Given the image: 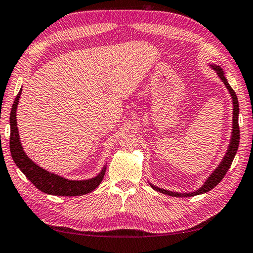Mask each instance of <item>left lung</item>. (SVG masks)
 <instances>
[{
  "mask_svg": "<svg viewBox=\"0 0 253 253\" xmlns=\"http://www.w3.org/2000/svg\"><path fill=\"white\" fill-rule=\"evenodd\" d=\"M211 67L214 71H216V73L219 76V79L222 80V82L225 84L226 89L230 92L231 97H232V102H233V126H232V136H231V141L230 144H228L227 151L225 155L220 163L218 164V167L213 171L210 177L207 178L205 183L203 184L202 187L199 188L198 190H196L194 192H175V191H170V190H166L162 189V188H159L154 186V184L150 183V186L153 188L154 190L162 192L164 195L168 196H172V197H191V196H196V195H200V194H205V192H208L210 190L215 188L217 184L220 182V180L224 178V175L226 174V172L230 169L232 162H233V159L238 152V147H239V142H240V129H239V101L238 98H236V94L234 90L232 89L230 84H228L227 80L224 75L223 70L220 69L218 65H215V64H211Z\"/></svg>",
  "mask_w": 253,
  "mask_h": 253,
  "instance_id": "left-lung-1",
  "label": "left lung"
}]
</instances>
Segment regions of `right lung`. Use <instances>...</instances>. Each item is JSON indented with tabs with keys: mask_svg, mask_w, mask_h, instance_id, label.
I'll return each instance as SVG.
<instances>
[{
	"mask_svg": "<svg viewBox=\"0 0 253 253\" xmlns=\"http://www.w3.org/2000/svg\"><path fill=\"white\" fill-rule=\"evenodd\" d=\"M21 91L22 90L20 89L10 114V151L12 159L17 164V167L34 183L36 188L48 195L71 197V196H82L93 191L102 181L107 169L106 166L94 178L87 180H69L42 169L25 153L21 142H20L19 130L17 127V108Z\"/></svg>",
	"mask_w": 253,
	"mask_h": 253,
	"instance_id": "obj_1",
	"label": "right lung"
}]
</instances>
